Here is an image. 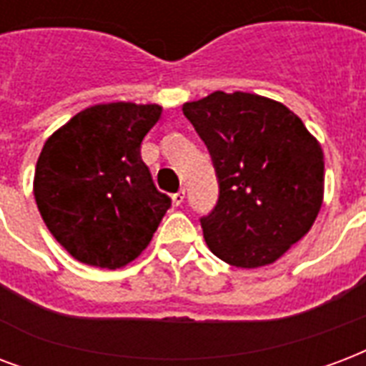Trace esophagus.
I'll use <instances>...</instances> for the list:
<instances>
[{
    "mask_svg": "<svg viewBox=\"0 0 366 366\" xmlns=\"http://www.w3.org/2000/svg\"><path fill=\"white\" fill-rule=\"evenodd\" d=\"M184 197H186V192H184V189H178L177 194H172V203H174V205H182Z\"/></svg>",
    "mask_w": 366,
    "mask_h": 366,
    "instance_id": "1",
    "label": "esophagus"
}]
</instances>
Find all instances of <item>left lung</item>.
<instances>
[{
  "mask_svg": "<svg viewBox=\"0 0 366 366\" xmlns=\"http://www.w3.org/2000/svg\"><path fill=\"white\" fill-rule=\"evenodd\" d=\"M205 142L219 199L199 219L209 249L224 263L255 269L300 242L322 205L325 155L286 105L245 92H214L184 103Z\"/></svg>",
  "mask_w": 366,
  "mask_h": 366,
  "instance_id": "obj_1",
  "label": "left lung"
}]
</instances>
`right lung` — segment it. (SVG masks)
Segmentation results:
<instances>
[{
    "instance_id": "add662e5",
    "label": "right lung",
    "mask_w": 366,
    "mask_h": 366,
    "mask_svg": "<svg viewBox=\"0 0 366 366\" xmlns=\"http://www.w3.org/2000/svg\"><path fill=\"white\" fill-rule=\"evenodd\" d=\"M159 119V105L103 103L80 111L44 144L36 203L49 232L80 263L128 264L171 207L139 153Z\"/></svg>"
}]
</instances>
